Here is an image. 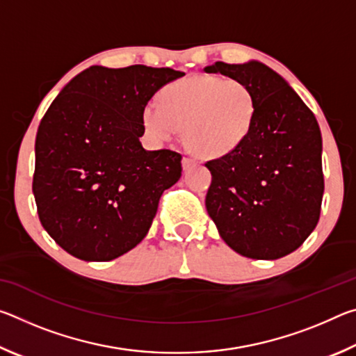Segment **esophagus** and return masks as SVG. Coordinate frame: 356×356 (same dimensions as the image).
I'll return each instance as SVG.
<instances>
[{
  "mask_svg": "<svg viewBox=\"0 0 356 356\" xmlns=\"http://www.w3.org/2000/svg\"><path fill=\"white\" fill-rule=\"evenodd\" d=\"M193 165H195V160L188 159V156H184V160H182V166H184V170H185V171H186V170H190V168H193Z\"/></svg>",
  "mask_w": 356,
  "mask_h": 356,
  "instance_id": "1",
  "label": "esophagus"
}]
</instances>
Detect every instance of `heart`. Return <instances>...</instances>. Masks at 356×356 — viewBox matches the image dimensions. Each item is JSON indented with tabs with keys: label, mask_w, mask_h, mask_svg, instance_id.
Wrapping results in <instances>:
<instances>
[{
	"label": "heart",
	"mask_w": 356,
	"mask_h": 356,
	"mask_svg": "<svg viewBox=\"0 0 356 356\" xmlns=\"http://www.w3.org/2000/svg\"><path fill=\"white\" fill-rule=\"evenodd\" d=\"M252 89L232 78L196 75L161 89L160 102H147L143 129L156 144L168 143L184 129L185 144L204 159H220L237 150L256 124Z\"/></svg>",
	"instance_id": "1"
}]
</instances>
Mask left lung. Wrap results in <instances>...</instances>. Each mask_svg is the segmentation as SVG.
<instances>
[{
    "instance_id": "left-lung-1",
    "label": "left lung",
    "mask_w": 356,
    "mask_h": 356,
    "mask_svg": "<svg viewBox=\"0 0 356 356\" xmlns=\"http://www.w3.org/2000/svg\"><path fill=\"white\" fill-rule=\"evenodd\" d=\"M207 74L240 80L257 100L256 124L237 150L206 163V209L229 248L275 261L317 226L323 196L322 135L316 116L273 69L251 59L215 63Z\"/></svg>"
}]
</instances>
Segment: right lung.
Masks as SVG:
<instances>
[{
	"label": "right lung",
	"instance_id": "obj_1",
	"mask_svg": "<svg viewBox=\"0 0 356 356\" xmlns=\"http://www.w3.org/2000/svg\"><path fill=\"white\" fill-rule=\"evenodd\" d=\"M184 72L91 65L65 84L35 136L33 193L39 220L69 254L113 261L147 236L182 155L146 150L143 110Z\"/></svg>",
	"mask_w": 356,
	"mask_h": 356
}]
</instances>
